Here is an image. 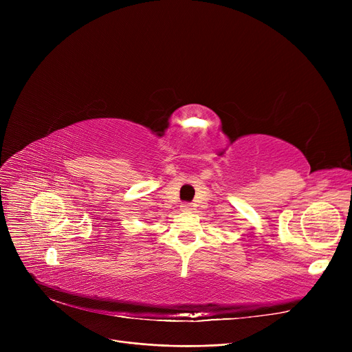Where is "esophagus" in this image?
Wrapping results in <instances>:
<instances>
[{
	"instance_id": "obj_1",
	"label": "esophagus",
	"mask_w": 352,
	"mask_h": 352,
	"mask_svg": "<svg viewBox=\"0 0 352 352\" xmlns=\"http://www.w3.org/2000/svg\"><path fill=\"white\" fill-rule=\"evenodd\" d=\"M179 208H181L182 212H190V211L192 210V206H191V204H187V202H186V204H181Z\"/></svg>"
}]
</instances>
